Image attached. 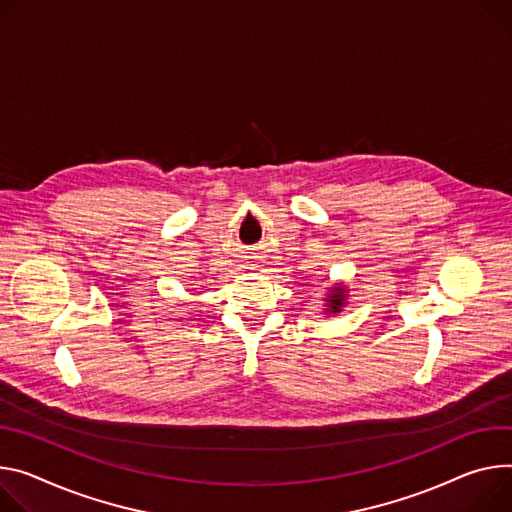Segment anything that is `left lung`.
I'll return each instance as SVG.
<instances>
[{
  "mask_svg": "<svg viewBox=\"0 0 512 512\" xmlns=\"http://www.w3.org/2000/svg\"><path fill=\"white\" fill-rule=\"evenodd\" d=\"M347 300H349V290L343 282H339L333 288H329L327 296L322 298V302H324L322 312L324 314H339L347 306Z\"/></svg>",
  "mask_w": 512,
  "mask_h": 512,
  "instance_id": "left-lung-1",
  "label": "left lung"
}]
</instances>
